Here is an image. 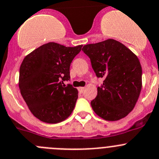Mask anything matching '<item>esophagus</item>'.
I'll use <instances>...</instances> for the list:
<instances>
[{
    "label": "esophagus",
    "mask_w": 159,
    "mask_h": 159,
    "mask_svg": "<svg viewBox=\"0 0 159 159\" xmlns=\"http://www.w3.org/2000/svg\"><path fill=\"white\" fill-rule=\"evenodd\" d=\"M84 89H85V88H84V87H80V88H78V91H79V92H81V93H82V92L84 91Z\"/></svg>",
    "instance_id": "34e87169"
}]
</instances>
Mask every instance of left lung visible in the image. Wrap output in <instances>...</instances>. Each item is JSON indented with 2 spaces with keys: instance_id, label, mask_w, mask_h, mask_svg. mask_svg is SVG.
Instances as JSON below:
<instances>
[{
  "instance_id": "8db88e82",
  "label": "left lung",
  "mask_w": 159,
  "mask_h": 159,
  "mask_svg": "<svg viewBox=\"0 0 159 159\" xmlns=\"http://www.w3.org/2000/svg\"><path fill=\"white\" fill-rule=\"evenodd\" d=\"M97 78L104 79L91 102L94 112L106 120L116 121L131 112L142 87V69L138 57L121 43L109 39L84 46Z\"/></svg>"
}]
</instances>
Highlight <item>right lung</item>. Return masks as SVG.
Returning a JSON list of instances; mask_svg holds the SVG:
<instances>
[{"instance_id": "right-lung-1", "label": "right lung", "mask_w": 159, "mask_h": 159, "mask_svg": "<svg viewBox=\"0 0 159 159\" xmlns=\"http://www.w3.org/2000/svg\"><path fill=\"white\" fill-rule=\"evenodd\" d=\"M82 45L67 47L48 43L29 53L19 70L20 92L29 110L48 124L64 121L73 112L78 90L70 80V66Z\"/></svg>"}]
</instances>
